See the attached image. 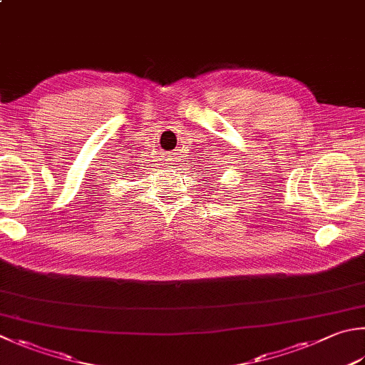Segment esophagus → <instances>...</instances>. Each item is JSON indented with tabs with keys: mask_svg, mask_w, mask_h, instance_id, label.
I'll list each match as a JSON object with an SVG mask.
<instances>
[{
	"mask_svg": "<svg viewBox=\"0 0 365 365\" xmlns=\"http://www.w3.org/2000/svg\"><path fill=\"white\" fill-rule=\"evenodd\" d=\"M163 163H165V167H167L168 170H171V168H175V165H176V160H175V157L173 155H163Z\"/></svg>",
	"mask_w": 365,
	"mask_h": 365,
	"instance_id": "esophagus-1",
	"label": "esophagus"
}]
</instances>
